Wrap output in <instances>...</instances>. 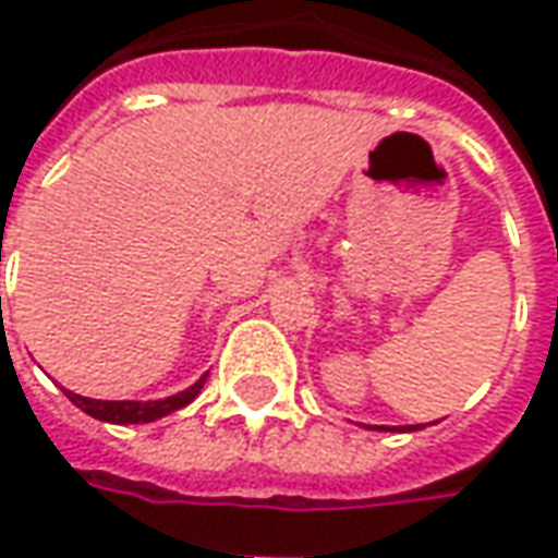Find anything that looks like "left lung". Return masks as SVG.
<instances>
[{"instance_id": "1", "label": "left lung", "mask_w": 558, "mask_h": 558, "mask_svg": "<svg viewBox=\"0 0 558 558\" xmlns=\"http://www.w3.org/2000/svg\"><path fill=\"white\" fill-rule=\"evenodd\" d=\"M380 428H384V432H416V428H423V426L416 423V426H380Z\"/></svg>"}]
</instances>
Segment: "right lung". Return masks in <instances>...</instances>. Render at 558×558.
<instances>
[{"instance_id":"obj_1","label":"right lung","mask_w":558,"mask_h":558,"mask_svg":"<svg viewBox=\"0 0 558 558\" xmlns=\"http://www.w3.org/2000/svg\"><path fill=\"white\" fill-rule=\"evenodd\" d=\"M205 377L208 374H202L193 387L181 389V392H174L169 399H157V401H102V399H87V396H77L72 389H65V396L72 404H77L84 414L96 416V420H102V423H117V426H126V423H154L159 416L171 414V411H181L186 408L190 401L196 399L202 387H205Z\"/></svg>"}]
</instances>
